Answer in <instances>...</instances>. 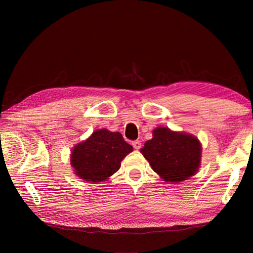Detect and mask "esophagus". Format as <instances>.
I'll return each instance as SVG.
<instances>
[{"label": "esophagus", "mask_w": 253, "mask_h": 253, "mask_svg": "<svg viewBox=\"0 0 253 253\" xmlns=\"http://www.w3.org/2000/svg\"><path fill=\"white\" fill-rule=\"evenodd\" d=\"M131 143H132V147L135 148L136 150H139V149L141 148V142L139 141V140H135V141H132Z\"/></svg>", "instance_id": "34e87169"}]
</instances>
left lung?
Segmentation results:
<instances>
[{
    "label": "left lung",
    "mask_w": 253,
    "mask_h": 253,
    "mask_svg": "<svg viewBox=\"0 0 253 253\" xmlns=\"http://www.w3.org/2000/svg\"><path fill=\"white\" fill-rule=\"evenodd\" d=\"M141 153L164 180L178 182L196 174L200 165L201 144L193 136L158 127Z\"/></svg>",
    "instance_id": "obj_1"
}]
</instances>
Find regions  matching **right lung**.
Segmentation results:
<instances>
[{
  "mask_svg": "<svg viewBox=\"0 0 253 253\" xmlns=\"http://www.w3.org/2000/svg\"><path fill=\"white\" fill-rule=\"evenodd\" d=\"M131 151L121 132L99 129L73 149L71 162L80 178L98 182L116 173L122 160Z\"/></svg>",
  "mask_w": 253,
  "mask_h": 253,
  "instance_id": "add662e5",
  "label": "right lung"
}]
</instances>
